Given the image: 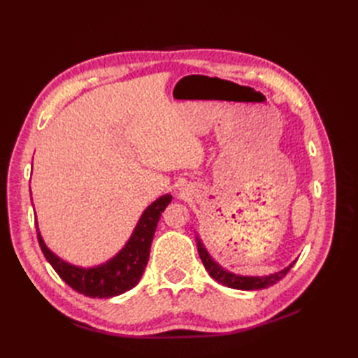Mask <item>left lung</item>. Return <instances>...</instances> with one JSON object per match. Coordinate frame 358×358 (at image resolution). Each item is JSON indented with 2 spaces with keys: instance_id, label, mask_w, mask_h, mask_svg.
I'll return each mask as SVG.
<instances>
[{
  "instance_id": "obj_1",
  "label": "left lung",
  "mask_w": 358,
  "mask_h": 358,
  "mask_svg": "<svg viewBox=\"0 0 358 358\" xmlns=\"http://www.w3.org/2000/svg\"><path fill=\"white\" fill-rule=\"evenodd\" d=\"M197 249H199V255L201 258L203 266L206 267V270H208L209 275L215 280H218L220 284L234 288V289L251 291V289H263L267 287H272L273 284L279 282V280L282 279L288 273V270L292 267V264H289L287 268L282 270V272H278V273L270 275V276H262V278L259 276H237V275L227 272V270H224L222 267L216 264L199 239H197Z\"/></svg>"
}]
</instances>
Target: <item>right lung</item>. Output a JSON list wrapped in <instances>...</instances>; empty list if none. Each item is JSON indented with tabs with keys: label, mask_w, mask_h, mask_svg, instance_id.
Returning a JSON list of instances; mask_svg holds the SVG:
<instances>
[{
	"label": "right lung",
	"mask_w": 358,
	"mask_h": 358,
	"mask_svg": "<svg viewBox=\"0 0 358 358\" xmlns=\"http://www.w3.org/2000/svg\"><path fill=\"white\" fill-rule=\"evenodd\" d=\"M170 201L171 196L167 194L150 204L140 218L131 239L128 241L122 251L110 262L99 267L82 268L62 262L61 258L49 251L41 239L38 229L37 239L50 266L55 268L64 282L69 284L74 291L94 299L115 297L138 284L148 264L150 243H152L161 212H164Z\"/></svg>",
	"instance_id": "right-lung-1"
}]
</instances>
